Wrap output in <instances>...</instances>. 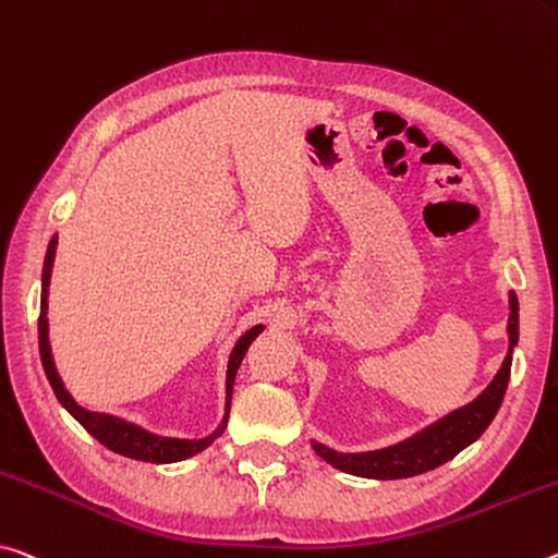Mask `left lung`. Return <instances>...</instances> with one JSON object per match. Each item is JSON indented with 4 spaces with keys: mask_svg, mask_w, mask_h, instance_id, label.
<instances>
[{
    "mask_svg": "<svg viewBox=\"0 0 558 558\" xmlns=\"http://www.w3.org/2000/svg\"><path fill=\"white\" fill-rule=\"evenodd\" d=\"M509 352L504 357L499 373L494 375L489 387L472 400L470 404L445 414V417L432 422L429 427L420 429L417 435L407 437L397 445L373 449V452H338L327 445L313 439V449L335 470L367 480H404V476H417L429 470H437L439 464L454 459L464 447L484 435L494 414L499 412L504 392L509 385L511 373V352L519 342V300L514 290H509Z\"/></svg>",
    "mask_w": 558,
    "mask_h": 558,
    "instance_id": "obj_1",
    "label": "left lung"
}]
</instances>
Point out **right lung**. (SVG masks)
Wrapping results in <instances>:
<instances>
[{"instance_id": "right-lung-1", "label": "right lung", "mask_w": 558, "mask_h": 558, "mask_svg": "<svg viewBox=\"0 0 558 558\" xmlns=\"http://www.w3.org/2000/svg\"><path fill=\"white\" fill-rule=\"evenodd\" d=\"M57 243L59 238L54 235L49 241L47 247V258H44V270H41V313H39V352H41V365L44 373H47V379L54 390L57 400L61 407L72 414V417L82 424V427L92 435L94 439H99L104 447H109L111 452L138 459V462H151V464H173V462H183L193 454H198L206 449L208 445H214V439L220 437V432L226 429L228 422V412H231V395H233V383H235V373L241 367V362L245 357L251 342L258 338L263 332L265 325H253L251 330H245L241 338H238L235 348L231 350V357H228V369H226V414L220 420L218 429L210 432L208 437L201 439H181V437H161L154 435L138 424L123 420V417H113V414L106 412H92L86 407L78 404L69 390L61 383V377L57 373L54 365V355H51V344H49V317H47V303H49V282H51V268H54V255H57Z\"/></svg>"}]
</instances>
